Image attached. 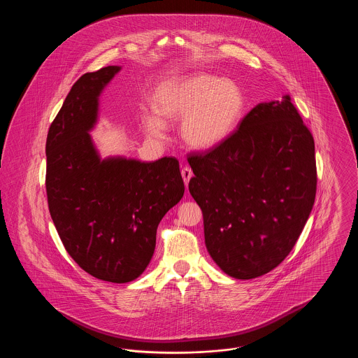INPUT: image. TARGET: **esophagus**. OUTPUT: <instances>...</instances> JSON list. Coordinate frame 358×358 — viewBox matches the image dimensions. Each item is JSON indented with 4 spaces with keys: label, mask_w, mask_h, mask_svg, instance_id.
<instances>
[{
    "label": "esophagus",
    "mask_w": 358,
    "mask_h": 358,
    "mask_svg": "<svg viewBox=\"0 0 358 358\" xmlns=\"http://www.w3.org/2000/svg\"><path fill=\"white\" fill-rule=\"evenodd\" d=\"M181 176H182V178H184L185 187H187V184H189V181H190V178H192V176H193V171H192L190 168H184V169L181 171Z\"/></svg>",
    "instance_id": "obj_1"
}]
</instances>
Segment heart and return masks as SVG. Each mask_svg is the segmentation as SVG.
Masks as SVG:
<instances>
[{"label": "heart", "mask_w": 358, "mask_h": 358, "mask_svg": "<svg viewBox=\"0 0 358 358\" xmlns=\"http://www.w3.org/2000/svg\"><path fill=\"white\" fill-rule=\"evenodd\" d=\"M244 95L238 83L199 72L173 78L157 88L153 108L142 127L161 141L166 123L181 120L180 136L189 149L206 152L231 136L244 110Z\"/></svg>", "instance_id": "b5f03b06"}]
</instances>
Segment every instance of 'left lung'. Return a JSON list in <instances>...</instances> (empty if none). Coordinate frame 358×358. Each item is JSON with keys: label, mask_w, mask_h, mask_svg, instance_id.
<instances>
[{"label": "left lung", "mask_w": 358, "mask_h": 358, "mask_svg": "<svg viewBox=\"0 0 358 358\" xmlns=\"http://www.w3.org/2000/svg\"><path fill=\"white\" fill-rule=\"evenodd\" d=\"M187 161L194 173L189 192L203 210L213 262L243 280L279 266L317 190L314 139L289 95L256 104L222 145Z\"/></svg>", "instance_id": "left-lung-1"}]
</instances>
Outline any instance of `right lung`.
I'll return each mask as SVG.
<instances>
[{"label": "right lung", "mask_w": 358, "mask_h": 358, "mask_svg": "<svg viewBox=\"0 0 358 358\" xmlns=\"http://www.w3.org/2000/svg\"><path fill=\"white\" fill-rule=\"evenodd\" d=\"M108 66L72 85L52 122L47 153V196L52 220L67 252L85 273L127 283L149 266L158 224L184 196L178 161L142 162L102 158L91 136L99 99L120 72Z\"/></svg>", "instance_id": "right-lung-1"}]
</instances>
